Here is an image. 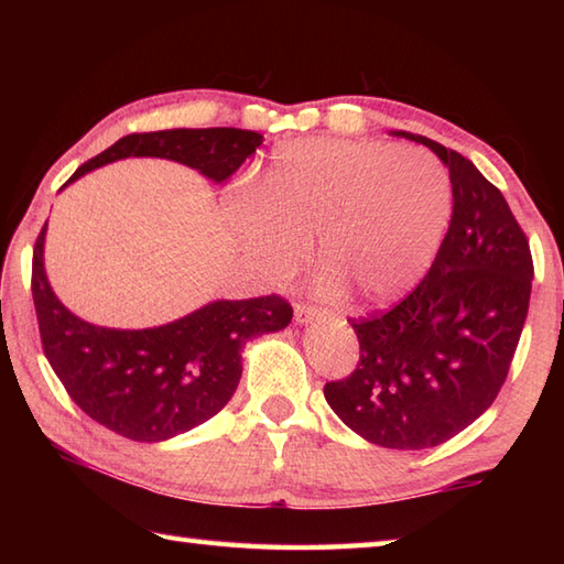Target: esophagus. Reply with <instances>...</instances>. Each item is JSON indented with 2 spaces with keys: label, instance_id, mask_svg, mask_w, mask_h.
<instances>
[{
  "label": "esophagus",
  "instance_id": "esophagus-1",
  "mask_svg": "<svg viewBox=\"0 0 564 564\" xmlns=\"http://www.w3.org/2000/svg\"><path fill=\"white\" fill-rule=\"evenodd\" d=\"M293 315H295L297 325H307V322H313V319H334L332 313H327V310H317V307L305 305V303H297L295 310H293Z\"/></svg>",
  "mask_w": 564,
  "mask_h": 564
}]
</instances>
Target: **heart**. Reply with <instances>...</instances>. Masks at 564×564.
Here are the masks:
<instances>
[{
  "mask_svg": "<svg viewBox=\"0 0 564 564\" xmlns=\"http://www.w3.org/2000/svg\"><path fill=\"white\" fill-rule=\"evenodd\" d=\"M259 208L227 210L237 247L271 281L291 275L317 235L325 289L351 285L366 303H390L424 279L448 230L453 188L419 148L378 140L310 138L273 152L257 182Z\"/></svg>",
  "mask_w": 564,
  "mask_h": 564,
  "instance_id": "heart-1",
  "label": "heart"
}]
</instances>
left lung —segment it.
<instances>
[{"label": "left lung", "instance_id": "left-lung-1", "mask_svg": "<svg viewBox=\"0 0 564 564\" xmlns=\"http://www.w3.org/2000/svg\"><path fill=\"white\" fill-rule=\"evenodd\" d=\"M448 166L453 215L429 273L386 315L354 319L361 358L325 398L358 436L394 451L446 443L489 410L529 315L533 259L501 191L424 135Z\"/></svg>", "mask_w": 564, "mask_h": 564}]
</instances>
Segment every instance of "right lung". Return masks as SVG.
<instances>
[{
	"instance_id": "right-lung-1",
	"label": "right lung",
	"mask_w": 564,
	"mask_h": 564,
	"mask_svg": "<svg viewBox=\"0 0 564 564\" xmlns=\"http://www.w3.org/2000/svg\"><path fill=\"white\" fill-rule=\"evenodd\" d=\"M261 142V133L242 128L133 133L82 164L67 184L126 158L182 162L223 184ZM45 230L47 223L35 239L31 281L45 358L82 412L130 441L160 443L208 422L239 386L247 344L285 329L293 319L283 297L267 295L213 301L148 329L91 325L69 313L47 283Z\"/></svg>"
}]
</instances>
